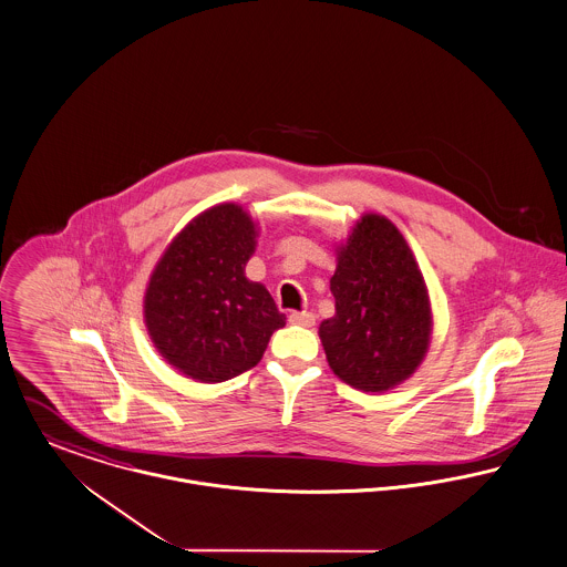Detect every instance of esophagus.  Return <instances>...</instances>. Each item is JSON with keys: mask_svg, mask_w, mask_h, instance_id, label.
I'll return each instance as SVG.
<instances>
[{"mask_svg": "<svg viewBox=\"0 0 567 567\" xmlns=\"http://www.w3.org/2000/svg\"><path fill=\"white\" fill-rule=\"evenodd\" d=\"M315 315L312 312H308V310H293L291 315H289V321L291 323H296V326H306V328H310V326H315Z\"/></svg>", "mask_w": 567, "mask_h": 567, "instance_id": "34e87169", "label": "esophagus"}]
</instances>
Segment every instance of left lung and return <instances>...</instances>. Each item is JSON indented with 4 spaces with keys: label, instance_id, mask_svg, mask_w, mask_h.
I'll return each mask as SVG.
<instances>
[{
    "label": "left lung",
    "instance_id": "left-lung-1",
    "mask_svg": "<svg viewBox=\"0 0 567 567\" xmlns=\"http://www.w3.org/2000/svg\"><path fill=\"white\" fill-rule=\"evenodd\" d=\"M337 315L319 326L332 371L360 391H389L421 364L432 332L423 274L391 219L364 216L330 280Z\"/></svg>",
    "mask_w": 567,
    "mask_h": 567
}]
</instances>
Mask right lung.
Wrapping results in <instances>:
<instances>
[{"label":"right lung","instance_id":"add662e5","mask_svg":"<svg viewBox=\"0 0 567 567\" xmlns=\"http://www.w3.org/2000/svg\"><path fill=\"white\" fill-rule=\"evenodd\" d=\"M257 230L237 205L192 219L157 262L144 300L146 326L162 355L200 382H226L261 360L285 326L269 291L246 278Z\"/></svg>","mask_w":567,"mask_h":567}]
</instances>
